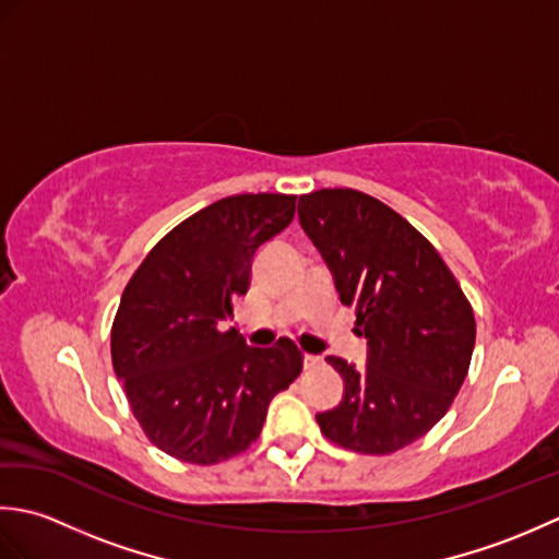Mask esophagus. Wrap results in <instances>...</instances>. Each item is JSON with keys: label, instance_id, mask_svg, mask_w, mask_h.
Masks as SVG:
<instances>
[{"label": "esophagus", "instance_id": "34e87169", "mask_svg": "<svg viewBox=\"0 0 559 559\" xmlns=\"http://www.w3.org/2000/svg\"><path fill=\"white\" fill-rule=\"evenodd\" d=\"M302 362H305L307 370H310V367L322 365V358H319V355H312V353H305V355H302Z\"/></svg>", "mask_w": 559, "mask_h": 559}]
</instances>
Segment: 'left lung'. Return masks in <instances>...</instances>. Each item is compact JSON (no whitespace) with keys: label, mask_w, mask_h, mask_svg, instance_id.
Listing matches in <instances>:
<instances>
[{"label":"left lung","mask_w":559,"mask_h":559,"mask_svg":"<svg viewBox=\"0 0 559 559\" xmlns=\"http://www.w3.org/2000/svg\"><path fill=\"white\" fill-rule=\"evenodd\" d=\"M302 230L355 307L367 358L336 355L343 399L317 413L322 432L360 454H391L444 418L466 379L476 319L437 249L382 201L358 189L300 197Z\"/></svg>","instance_id":"left-lung-1"}]
</instances>
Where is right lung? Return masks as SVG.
Here are the masks:
<instances>
[{"label": "right lung", "instance_id": "obj_1", "mask_svg": "<svg viewBox=\"0 0 559 559\" xmlns=\"http://www.w3.org/2000/svg\"><path fill=\"white\" fill-rule=\"evenodd\" d=\"M295 216V197L237 194L170 230L127 283L112 324V367L139 425L165 454L211 466L254 442L266 408L302 370L281 338L247 346L233 298L257 252Z\"/></svg>", "mask_w": 559, "mask_h": 559}]
</instances>
